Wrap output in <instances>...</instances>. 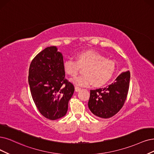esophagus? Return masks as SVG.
I'll return each instance as SVG.
<instances>
[{
  "label": "esophagus",
  "instance_id": "obj_1",
  "mask_svg": "<svg viewBox=\"0 0 154 154\" xmlns=\"http://www.w3.org/2000/svg\"><path fill=\"white\" fill-rule=\"evenodd\" d=\"M75 90L76 92H79V91L81 90V88H79V87L77 86H75Z\"/></svg>",
  "mask_w": 154,
  "mask_h": 154
}]
</instances>
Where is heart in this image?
<instances>
[{
    "mask_svg": "<svg viewBox=\"0 0 154 154\" xmlns=\"http://www.w3.org/2000/svg\"><path fill=\"white\" fill-rule=\"evenodd\" d=\"M76 58L77 61L72 59L66 60L63 68L68 75L75 77L80 68L85 67V75L71 80L77 86H89L94 84L96 87L102 86L110 80L115 73V63L95 51H84L77 54Z\"/></svg>",
    "mask_w": 154,
    "mask_h": 154,
    "instance_id": "b5f03b06",
    "label": "heart"
}]
</instances>
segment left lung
Here are the masks:
<instances>
[{
	"instance_id": "8db88e82",
	"label": "left lung",
	"mask_w": 154,
	"mask_h": 154,
	"mask_svg": "<svg viewBox=\"0 0 154 154\" xmlns=\"http://www.w3.org/2000/svg\"><path fill=\"white\" fill-rule=\"evenodd\" d=\"M130 72H122L112 84L106 88L90 91L89 109L96 116L108 119L120 110L126 100Z\"/></svg>"
}]
</instances>
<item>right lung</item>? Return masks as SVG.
I'll use <instances>...</instances> for the list:
<instances>
[{"label": "right lung", "instance_id": "obj_1", "mask_svg": "<svg viewBox=\"0 0 154 154\" xmlns=\"http://www.w3.org/2000/svg\"><path fill=\"white\" fill-rule=\"evenodd\" d=\"M63 58L56 46L48 47L33 59L28 84L33 100L41 114L50 120L66 115L74 86L65 78Z\"/></svg>", "mask_w": 154, "mask_h": 154}]
</instances>
